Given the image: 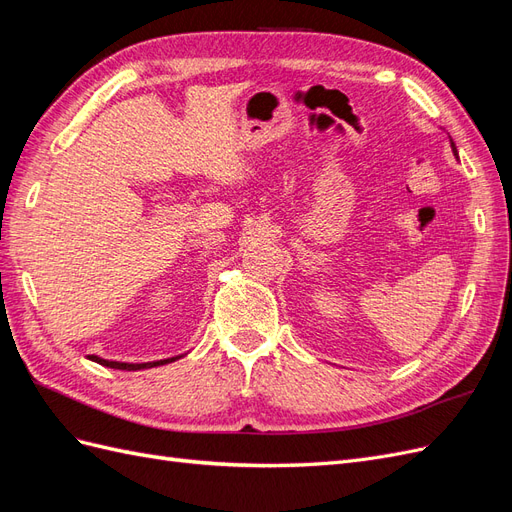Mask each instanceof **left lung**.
Masks as SVG:
<instances>
[{
	"label": "left lung",
	"mask_w": 512,
	"mask_h": 512,
	"mask_svg": "<svg viewBox=\"0 0 512 512\" xmlns=\"http://www.w3.org/2000/svg\"><path fill=\"white\" fill-rule=\"evenodd\" d=\"M451 149H453V153L457 156V147H455V143H453V138H451Z\"/></svg>",
	"instance_id": "1"
}]
</instances>
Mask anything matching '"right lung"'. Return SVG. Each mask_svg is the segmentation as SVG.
<instances>
[{"label":"right lung","instance_id":"right-lung-1","mask_svg":"<svg viewBox=\"0 0 512 512\" xmlns=\"http://www.w3.org/2000/svg\"><path fill=\"white\" fill-rule=\"evenodd\" d=\"M89 359L94 363H100L104 367H111V369H123V371H138V369H149V367H158V365H166V363H173L181 356H170V359H160V361H151V363H121V361H108L102 359V356L96 354H89Z\"/></svg>","mask_w":512,"mask_h":512}]
</instances>
